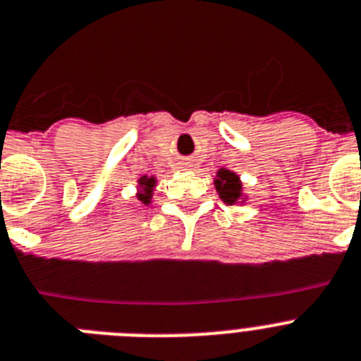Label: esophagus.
<instances>
[{"instance_id": "34e87169", "label": "esophagus", "mask_w": 361, "mask_h": 361, "mask_svg": "<svg viewBox=\"0 0 361 361\" xmlns=\"http://www.w3.org/2000/svg\"><path fill=\"white\" fill-rule=\"evenodd\" d=\"M184 168H190V164H186V166H184Z\"/></svg>"}]
</instances>
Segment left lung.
<instances>
[{
  "instance_id": "left-lung-1",
  "label": "left lung",
  "mask_w": 361,
  "mask_h": 361,
  "mask_svg": "<svg viewBox=\"0 0 361 361\" xmlns=\"http://www.w3.org/2000/svg\"><path fill=\"white\" fill-rule=\"evenodd\" d=\"M215 188H217L219 197L223 199L226 204H235L241 199V180L233 171L230 169L221 168L217 171V178H215Z\"/></svg>"
}]
</instances>
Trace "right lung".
I'll use <instances>...</instances> for the list:
<instances>
[{"label":"right lung","mask_w":361,"mask_h":361,"mask_svg":"<svg viewBox=\"0 0 361 361\" xmlns=\"http://www.w3.org/2000/svg\"><path fill=\"white\" fill-rule=\"evenodd\" d=\"M138 184H140V193H138V201H142L144 204H149L151 195H153V188H155L157 180L155 177H142L138 178Z\"/></svg>","instance_id":"obj_1"}]
</instances>
